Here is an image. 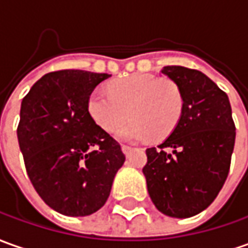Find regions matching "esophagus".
<instances>
[{
  "label": "esophagus",
  "instance_id": "1",
  "mask_svg": "<svg viewBox=\"0 0 248 248\" xmlns=\"http://www.w3.org/2000/svg\"><path fill=\"white\" fill-rule=\"evenodd\" d=\"M131 151H133V148H131V146L122 145V152H124L126 156H129V155L131 153Z\"/></svg>",
  "mask_w": 248,
  "mask_h": 248
}]
</instances>
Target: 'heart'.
Here are the masks:
<instances>
[{"mask_svg": "<svg viewBox=\"0 0 248 248\" xmlns=\"http://www.w3.org/2000/svg\"><path fill=\"white\" fill-rule=\"evenodd\" d=\"M108 89L92 91L87 107L95 124L108 133L119 130L129 115L131 121L119 131L122 140L167 137L182 117L183 93L172 80L134 73L114 80Z\"/></svg>", "mask_w": 248, "mask_h": 248, "instance_id": "obj_1", "label": "heart"}]
</instances>
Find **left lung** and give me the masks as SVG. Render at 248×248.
Masks as SVG:
<instances>
[{"mask_svg":"<svg viewBox=\"0 0 248 248\" xmlns=\"http://www.w3.org/2000/svg\"><path fill=\"white\" fill-rule=\"evenodd\" d=\"M183 93V111L170 137L148 148L142 168L148 193L163 215L187 218L215 201L225 183L236 129L227 93L200 70H161Z\"/></svg>","mask_w":248,"mask_h":248,"instance_id":"8db88e82","label":"left lung"}]
</instances>
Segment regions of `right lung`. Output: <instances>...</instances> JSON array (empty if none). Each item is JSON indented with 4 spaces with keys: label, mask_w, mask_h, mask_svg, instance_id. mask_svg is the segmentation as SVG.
<instances>
[{
    "label": "right lung",
    "mask_w": 248,
    "mask_h": 248,
    "mask_svg": "<svg viewBox=\"0 0 248 248\" xmlns=\"http://www.w3.org/2000/svg\"><path fill=\"white\" fill-rule=\"evenodd\" d=\"M111 75L58 70L45 75L25 95L17 138L28 178L61 215L89 216L106 203L124 155L89 115L92 91Z\"/></svg>",
    "instance_id": "add662e5"
}]
</instances>
